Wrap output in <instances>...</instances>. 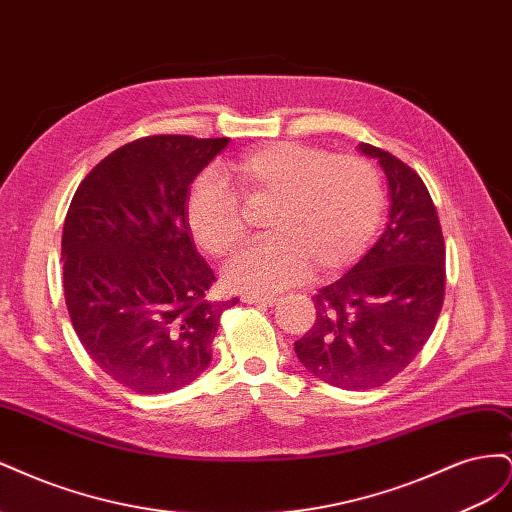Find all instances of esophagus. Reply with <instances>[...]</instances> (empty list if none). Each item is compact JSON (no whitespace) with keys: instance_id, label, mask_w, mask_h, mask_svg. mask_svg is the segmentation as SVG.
Here are the masks:
<instances>
[{"instance_id":"esophagus-1","label":"esophagus","mask_w":512,"mask_h":512,"mask_svg":"<svg viewBox=\"0 0 512 512\" xmlns=\"http://www.w3.org/2000/svg\"><path fill=\"white\" fill-rule=\"evenodd\" d=\"M243 303L247 305H262V307H273L277 303L275 297H258V294H243Z\"/></svg>"}]
</instances>
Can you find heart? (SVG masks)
<instances>
[{
    "label": "heart",
    "instance_id": "b5f03b06",
    "mask_svg": "<svg viewBox=\"0 0 512 512\" xmlns=\"http://www.w3.org/2000/svg\"><path fill=\"white\" fill-rule=\"evenodd\" d=\"M222 177L247 205L273 203L267 232L273 237L245 250L226 267L235 290L271 294L299 284L312 271L331 275L361 258L384 213L378 170L359 156L320 147L273 143L222 164ZM190 235L213 258H226L245 241L239 199L211 175L185 198Z\"/></svg>",
    "mask_w": 512,
    "mask_h": 512
}]
</instances>
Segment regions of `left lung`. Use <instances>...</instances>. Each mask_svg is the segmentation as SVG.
Segmentation results:
<instances>
[{
	"label": "left lung",
	"instance_id": "obj_1",
	"mask_svg": "<svg viewBox=\"0 0 512 512\" xmlns=\"http://www.w3.org/2000/svg\"><path fill=\"white\" fill-rule=\"evenodd\" d=\"M389 179L391 211L378 243L316 292V322L294 352L337 389L367 391L401 374L423 350L444 301L446 247L436 205L414 170L361 143Z\"/></svg>",
	"mask_w": 512,
	"mask_h": 512
}]
</instances>
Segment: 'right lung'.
I'll use <instances>...</instances> for the list:
<instances>
[{
	"label": "right lung",
	"mask_w": 512,
	"mask_h": 512,
	"mask_svg": "<svg viewBox=\"0 0 512 512\" xmlns=\"http://www.w3.org/2000/svg\"><path fill=\"white\" fill-rule=\"evenodd\" d=\"M228 138L145 136L89 170L70 203L61 258L72 327L104 374L141 395L173 393L209 367L232 301L185 222L190 183Z\"/></svg>",
	"instance_id": "right-lung-1"
}]
</instances>
